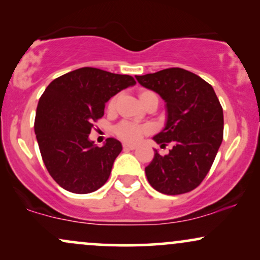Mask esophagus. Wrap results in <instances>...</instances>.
<instances>
[{"label":"esophagus","mask_w":260,"mask_h":260,"mask_svg":"<svg viewBox=\"0 0 260 260\" xmlns=\"http://www.w3.org/2000/svg\"><path fill=\"white\" fill-rule=\"evenodd\" d=\"M137 148L136 144H131V143H123V149H129V150H134Z\"/></svg>","instance_id":"1"}]
</instances>
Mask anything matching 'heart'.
Listing matches in <instances>:
<instances>
[{
  "label": "heart",
  "instance_id": "1",
  "mask_svg": "<svg viewBox=\"0 0 260 260\" xmlns=\"http://www.w3.org/2000/svg\"><path fill=\"white\" fill-rule=\"evenodd\" d=\"M149 94H153L149 90H142L139 92V99L142 101L144 98H147ZM116 99L112 98L111 100L109 101V110H113L115 107ZM149 131V126H145V124H138L134 123V122L131 121H122L121 123H118L117 126L115 127V133L118 138L122 140H126V142H138V140L142 138L143 134H145Z\"/></svg>",
  "mask_w": 260,
  "mask_h": 260
}]
</instances>
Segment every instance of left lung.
Here are the masks:
<instances>
[{
	"label": "left lung",
	"instance_id": "1",
	"mask_svg": "<svg viewBox=\"0 0 260 260\" xmlns=\"http://www.w3.org/2000/svg\"><path fill=\"white\" fill-rule=\"evenodd\" d=\"M136 78L165 100L168 120L153 139L161 147L172 144L168 155L154 150L145 168L149 183L164 194L190 192L208 175L222 142L223 112L215 91L199 76L178 67Z\"/></svg>",
	"mask_w": 260,
	"mask_h": 260
}]
</instances>
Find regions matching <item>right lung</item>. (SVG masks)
<instances>
[{
  "instance_id": "right-lung-1",
  "label": "right lung",
  "mask_w": 260,
  "mask_h": 260,
  "mask_svg": "<svg viewBox=\"0 0 260 260\" xmlns=\"http://www.w3.org/2000/svg\"><path fill=\"white\" fill-rule=\"evenodd\" d=\"M134 84L127 74L83 67L53 79L45 89L34 129L45 166L63 189L86 194L109 180L122 144L107 138L104 147H96L89 134L107 101Z\"/></svg>"
}]
</instances>
